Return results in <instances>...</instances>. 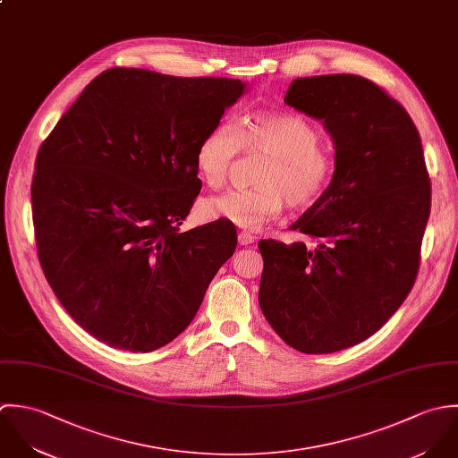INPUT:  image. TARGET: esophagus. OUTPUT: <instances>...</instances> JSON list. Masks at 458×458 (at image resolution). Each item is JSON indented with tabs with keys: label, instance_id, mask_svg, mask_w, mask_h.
Here are the masks:
<instances>
[{
	"label": "esophagus",
	"instance_id": "34e87169",
	"mask_svg": "<svg viewBox=\"0 0 458 458\" xmlns=\"http://www.w3.org/2000/svg\"><path fill=\"white\" fill-rule=\"evenodd\" d=\"M255 242V235L250 232H239V244L241 246H248Z\"/></svg>",
	"mask_w": 458,
	"mask_h": 458
}]
</instances>
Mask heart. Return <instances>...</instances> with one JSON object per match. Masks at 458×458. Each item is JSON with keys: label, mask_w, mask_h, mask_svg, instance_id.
<instances>
[{"label": "heart", "mask_w": 458, "mask_h": 458, "mask_svg": "<svg viewBox=\"0 0 458 458\" xmlns=\"http://www.w3.org/2000/svg\"><path fill=\"white\" fill-rule=\"evenodd\" d=\"M241 150L267 156L255 175L257 185L203 199V217L257 230L281 212L284 198L293 208L315 205L335 177L331 147L320 141L311 122L295 113L255 114L239 129L226 122L208 129L194 152L199 179L210 187L223 185Z\"/></svg>", "instance_id": "heart-1"}]
</instances>
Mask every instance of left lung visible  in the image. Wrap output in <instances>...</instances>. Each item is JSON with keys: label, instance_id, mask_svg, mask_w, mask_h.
Instances as JSON below:
<instances>
[{"label": "left lung", "instance_id": "1", "mask_svg": "<svg viewBox=\"0 0 458 458\" xmlns=\"http://www.w3.org/2000/svg\"><path fill=\"white\" fill-rule=\"evenodd\" d=\"M284 102L324 122L336 166L327 192L292 225L315 248L259 242V301L286 345L331 354L377 333L409 295L430 216V179L412 118L373 81L297 78Z\"/></svg>", "mask_w": 458, "mask_h": 458}]
</instances>
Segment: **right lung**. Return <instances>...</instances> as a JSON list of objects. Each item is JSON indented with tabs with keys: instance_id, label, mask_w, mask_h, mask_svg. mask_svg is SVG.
<instances>
[{
	"instance_id": "right-lung-1",
	"label": "right lung",
	"mask_w": 458,
	"mask_h": 458,
	"mask_svg": "<svg viewBox=\"0 0 458 458\" xmlns=\"http://www.w3.org/2000/svg\"><path fill=\"white\" fill-rule=\"evenodd\" d=\"M241 80L113 67L40 145L37 255L67 313L113 349L150 352L194 318L237 248L233 223L181 232L201 181L194 152Z\"/></svg>"
}]
</instances>
